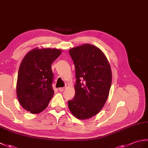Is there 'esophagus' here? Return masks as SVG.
<instances>
[{
	"label": "esophagus",
	"mask_w": 148,
	"mask_h": 148,
	"mask_svg": "<svg viewBox=\"0 0 148 148\" xmlns=\"http://www.w3.org/2000/svg\"><path fill=\"white\" fill-rule=\"evenodd\" d=\"M65 90V87H63V88H58V90L60 91V92H63Z\"/></svg>",
	"instance_id": "1"
}]
</instances>
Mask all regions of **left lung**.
Here are the masks:
<instances>
[{
  "mask_svg": "<svg viewBox=\"0 0 148 148\" xmlns=\"http://www.w3.org/2000/svg\"><path fill=\"white\" fill-rule=\"evenodd\" d=\"M76 69L75 96L68 101L69 110L80 119L90 118L100 111L108 98L112 72L106 55L90 44L69 50Z\"/></svg>",
  "mask_w": 148,
  "mask_h": 148,
  "instance_id": "1",
  "label": "left lung"
}]
</instances>
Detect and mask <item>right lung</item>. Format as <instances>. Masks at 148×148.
Wrapping results in <instances>:
<instances>
[{"label": "right lung", "instance_id": "obj_1", "mask_svg": "<svg viewBox=\"0 0 148 148\" xmlns=\"http://www.w3.org/2000/svg\"><path fill=\"white\" fill-rule=\"evenodd\" d=\"M62 53L55 48H35L25 56L19 67L17 97L22 108L37 114L48 107L54 94L51 64Z\"/></svg>", "mask_w": 148, "mask_h": 148}]
</instances>
